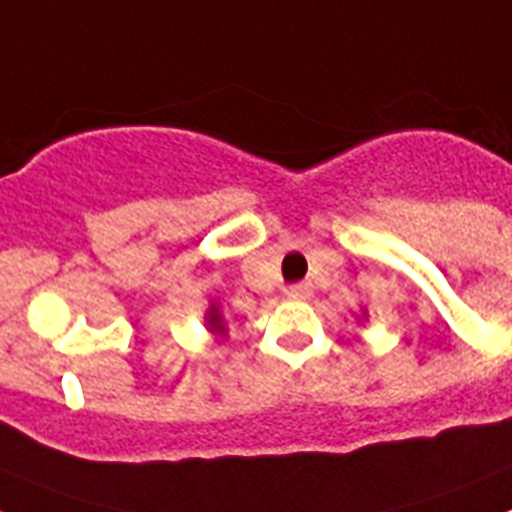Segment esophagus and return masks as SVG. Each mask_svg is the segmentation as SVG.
I'll return each instance as SVG.
<instances>
[{"label": "esophagus", "mask_w": 512, "mask_h": 512, "mask_svg": "<svg viewBox=\"0 0 512 512\" xmlns=\"http://www.w3.org/2000/svg\"><path fill=\"white\" fill-rule=\"evenodd\" d=\"M310 284L307 282H300V284H292V287H287L284 289V295L287 297H292V300H307V297H310Z\"/></svg>", "instance_id": "1"}]
</instances>
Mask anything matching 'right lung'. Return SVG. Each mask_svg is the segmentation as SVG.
<instances>
[{"instance_id":"add662e5","label":"right lung","mask_w":512,"mask_h":512,"mask_svg":"<svg viewBox=\"0 0 512 512\" xmlns=\"http://www.w3.org/2000/svg\"><path fill=\"white\" fill-rule=\"evenodd\" d=\"M207 328L212 330V333H217V336H223L225 333V323H223V315H220V310H217V305H210V310H207Z\"/></svg>"}]
</instances>
